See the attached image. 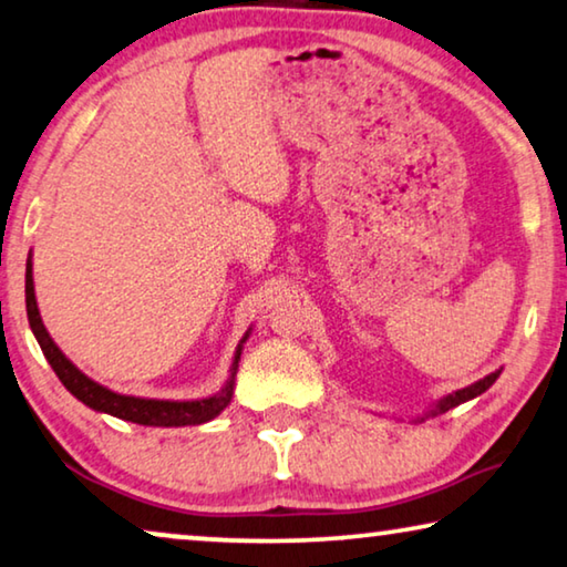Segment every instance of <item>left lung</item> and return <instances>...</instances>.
I'll use <instances>...</instances> for the list:
<instances>
[{
	"instance_id": "8db88e82",
	"label": "left lung",
	"mask_w": 567,
	"mask_h": 567,
	"mask_svg": "<svg viewBox=\"0 0 567 567\" xmlns=\"http://www.w3.org/2000/svg\"><path fill=\"white\" fill-rule=\"evenodd\" d=\"M498 375H502V371H496V373L486 375V379H481V381H475V383H471V385H465V389H461V391L447 393V396H445V399H440L437 404H434V406L430 409V412H426L424 416H416V422H424L426 416L445 414V412H450V409H453V406H461V404H465V401H471V399H475V396H481L483 391H488L491 385L496 383Z\"/></svg>"
}]
</instances>
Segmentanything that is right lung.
Returning a JSON list of instances; mask_svg holds the SVG:
<instances>
[{
    "label": "right lung",
    "mask_w": 567,
    "mask_h": 567,
    "mask_svg": "<svg viewBox=\"0 0 567 567\" xmlns=\"http://www.w3.org/2000/svg\"><path fill=\"white\" fill-rule=\"evenodd\" d=\"M24 303H28V319L30 330L35 334V340L48 358V363L59 375L61 383L69 389L73 396H76L81 404L102 414H112L117 420L145 424V426H188V424H204L223 412V409L233 401L235 391V373L237 363H240L243 355V342L250 338V330L245 332L235 350L233 368H229V379L223 385V391L215 393V396L207 399H192V401H168V399H143V396H125V393H117L106 385L96 383L89 379L86 373H81L76 365L71 363L69 358L63 355L59 344L53 342L51 334H48L43 319H40L38 311V299H35V281H32V260H28V270H24Z\"/></svg>",
    "instance_id": "add662e5"
}]
</instances>
